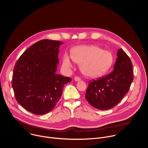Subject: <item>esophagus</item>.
Listing matches in <instances>:
<instances>
[{"label": "esophagus", "instance_id": "obj_1", "mask_svg": "<svg viewBox=\"0 0 148 148\" xmlns=\"http://www.w3.org/2000/svg\"><path fill=\"white\" fill-rule=\"evenodd\" d=\"M74 80H75V81H80L81 80V78L79 77H75Z\"/></svg>", "mask_w": 148, "mask_h": 148}]
</instances>
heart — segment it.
Masks as SVG:
<instances>
[{
  "instance_id": "obj_1",
  "label": "heart",
  "mask_w": 148,
  "mask_h": 148,
  "mask_svg": "<svg viewBox=\"0 0 148 148\" xmlns=\"http://www.w3.org/2000/svg\"><path fill=\"white\" fill-rule=\"evenodd\" d=\"M114 60L112 54L96 45H82L75 48L72 55L65 53L63 58V67H73V62L81 64L82 73L90 77H99L104 74L111 67Z\"/></svg>"
}]
</instances>
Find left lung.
<instances>
[{
	"label": "left lung",
	"mask_w": 148,
	"mask_h": 148,
	"mask_svg": "<svg viewBox=\"0 0 148 148\" xmlns=\"http://www.w3.org/2000/svg\"><path fill=\"white\" fill-rule=\"evenodd\" d=\"M114 71L90 82L85 97L88 103L99 110H106L116 106L128 92L134 79L132 61L120 48Z\"/></svg>",
	"instance_id": "obj_1"
}]
</instances>
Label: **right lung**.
<instances>
[{
	"label": "right lung",
	"instance_id": "add662e5",
	"mask_svg": "<svg viewBox=\"0 0 148 148\" xmlns=\"http://www.w3.org/2000/svg\"><path fill=\"white\" fill-rule=\"evenodd\" d=\"M63 42L44 39L27 48L14 67L12 87L17 102L27 111L43 115L51 111L71 79L55 74Z\"/></svg>",
	"mask_w": 148,
	"mask_h": 148
}]
</instances>
